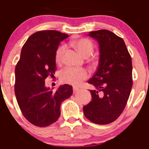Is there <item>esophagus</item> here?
Masks as SVG:
<instances>
[{
  "label": "esophagus",
  "mask_w": 149,
  "mask_h": 149,
  "mask_svg": "<svg viewBox=\"0 0 149 149\" xmlns=\"http://www.w3.org/2000/svg\"><path fill=\"white\" fill-rule=\"evenodd\" d=\"M78 91H79V89H78V88H75V87L73 88V93H76V92H78Z\"/></svg>",
  "instance_id": "obj_1"
}]
</instances>
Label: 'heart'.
Masks as SVG:
<instances>
[{
  "instance_id": "heart-1",
  "label": "heart",
  "mask_w": 149,
  "mask_h": 149,
  "mask_svg": "<svg viewBox=\"0 0 149 149\" xmlns=\"http://www.w3.org/2000/svg\"><path fill=\"white\" fill-rule=\"evenodd\" d=\"M71 44L76 50L83 57H88L92 55L94 52V45L91 40L88 38L75 39L71 42ZM64 45H61L57 49L55 54V61L57 64H60L63 60L65 51ZM88 77V73L85 69H78L67 67L62 70L60 73V80L61 83L75 85H79L82 82Z\"/></svg>"
}]
</instances>
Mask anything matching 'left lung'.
Listing matches in <instances>:
<instances>
[{
  "label": "left lung",
  "mask_w": 149,
  "mask_h": 149,
  "mask_svg": "<svg viewBox=\"0 0 149 149\" xmlns=\"http://www.w3.org/2000/svg\"><path fill=\"white\" fill-rule=\"evenodd\" d=\"M98 42L100 59L97 69L88 83L91 102L83 107V113L95 124L115 121L123 111L132 87V65L123 39L109 30L88 34Z\"/></svg>",
  "instance_id": "obj_1"
}]
</instances>
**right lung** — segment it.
<instances>
[{
	"instance_id": "1",
	"label": "right lung",
	"mask_w": 149,
	"mask_h": 149,
	"mask_svg": "<svg viewBox=\"0 0 149 149\" xmlns=\"http://www.w3.org/2000/svg\"><path fill=\"white\" fill-rule=\"evenodd\" d=\"M69 35L55 30L32 34L22 47L15 67V93L26 119L38 127L57 120L61 104L73 93L71 85H60L56 91L47 88L45 79L54 76L55 54L59 43Z\"/></svg>"
}]
</instances>
